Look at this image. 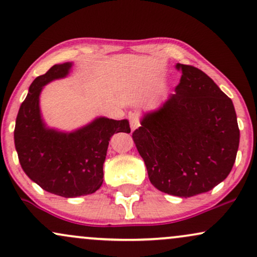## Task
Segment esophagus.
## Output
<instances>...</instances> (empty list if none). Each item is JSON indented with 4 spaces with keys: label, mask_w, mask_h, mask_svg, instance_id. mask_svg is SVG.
<instances>
[{
    "label": "esophagus",
    "mask_w": 257,
    "mask_h": 257,
    "mask_svg": "<svg viewBox=\"0 0 257 257\" xmlns=\"http://www.w3.org/2000/svg\"><path fill=\"white\" fill-rule=\"evenodd\" d=\"M129 122H131V128L132 131H135L140 126V120H139L138 116L135 113H129Z\"/></svg>",
    "instance_id": "1"
}]
</instances>
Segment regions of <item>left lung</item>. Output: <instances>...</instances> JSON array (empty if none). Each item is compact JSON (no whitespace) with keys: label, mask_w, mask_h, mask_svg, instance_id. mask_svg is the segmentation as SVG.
Instances as JSON below:
<instances>
[{"label":"left lung","mask_w":257,"mask_h":257,"mask_svg":"<svg viewBox=\"0 0 257 257\" xmlns=\"http://www.w3.org/2000/svg\"><path fill=\"white\" fill-rule=\"evenodd\" d=\"M175 93L144 112L133 139L151 184L162 192L187 197L213 190L234 164L239 128L232 100L206 73L176 64Z\"/></svg>","instance_id":"1"}]
</instances>
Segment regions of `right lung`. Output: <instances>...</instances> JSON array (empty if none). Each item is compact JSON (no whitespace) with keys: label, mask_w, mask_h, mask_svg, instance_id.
Returning a JSON list of instances; mask_svg holds the SVG:
<instances>
[{"label":"right lung","mask_w":257,"mask_h":257,"mask_svg":"<svg viewBox=\"0 0 257 257\" xmlns=\"http://www.w3.org/2000/svg\"><path fill=\"white\" fill-rule=\"evenodd\" d=\"M72 63L57 64L34 79L20 106L14 144L20 166L35 184L65 198L94 193L104 181V162L111 138L131 133L128 119L96 117L71 132L59 131L44 122L40 106L43 88L67 77Z\"/></svg>","instance_id":"add662e5"}]
</instances>
